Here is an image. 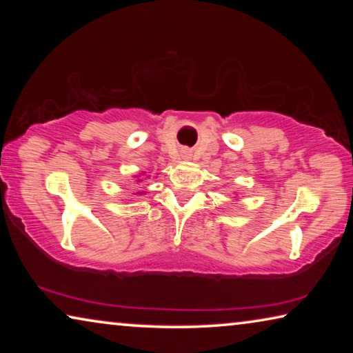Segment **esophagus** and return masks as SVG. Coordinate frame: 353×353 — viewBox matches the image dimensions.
Here are the masks:
<instances>
[{
    "label": "esophagus",
    "mask_w": 353,
    "mask_h": 353,
    "mask_svg": "<svg viewBox=\"0 0 353 353\" xmlns=\"http://www.w3.org/2000/svg\"><path fill=\"white\" fill-rule=\"evenodd\" d=\"M188 156H190V154H188V152H185V157H188Z\"/></svg>",
    "instance_id": "1"
}]
</instances>
